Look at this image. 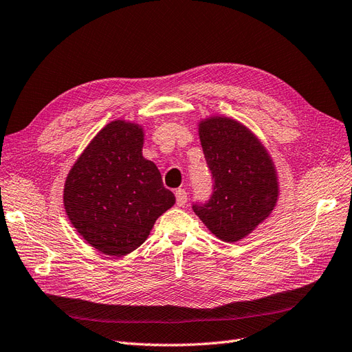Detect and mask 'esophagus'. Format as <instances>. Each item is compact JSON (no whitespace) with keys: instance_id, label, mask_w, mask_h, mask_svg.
<instances>
[{"instance_id":"obj_1","label":"esophagus","mask_w":352,"mask_h":352,"mask_svg":"<svg viewBox=\"0 0 352 352\" xmlns=\"http://www.w3.org/2000/svg\"><path fill=\"white\" fill-rule=\"evenodd\" d=\"M175 199H177L178 206H184L187 203V191L183 188L175 190Z\"/></svg>"}]
</instances>
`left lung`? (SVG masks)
Segmentation results:
<instances>
[{
	"instance_id": "left-lung-1",
	"label": "left lung",
	"mask_w": 352,
	"mask_h": 352,
	"mask_svg": "<svg viewBox=\"0 0 352 352\" xmlns=\"http://www.w3.org/2000/svg\"><path fill=\"white\" fill-rule=\"evenodd\" d=\"M199 135L213 191L192 210L213 235L236 242L270 216L278 199L271 156L251 130L229 117H209Z\"/></svg>"
}]
</instances>
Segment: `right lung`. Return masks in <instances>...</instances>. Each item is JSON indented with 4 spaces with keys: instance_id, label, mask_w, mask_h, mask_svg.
Listing matches in <instances>:
<instances>
[{
    "instance_id": "obj_1",
    "label": "right lung",
    "mask_w": 352,
    "mask_h": 352,
    "mask_svg": "<svg viewBox=\"0 0 352 352\" xmlns=\"http://www.w3.org/2000/svg\"><path fill=\"white\" fill-rule=\"evenodd\" d=\"M143 130L116 120L100 130L65 181V210L97 251L123 256L146 241L155 220L175 203L160 169L143 158Z\"/></svg>"
}]
</instances>
